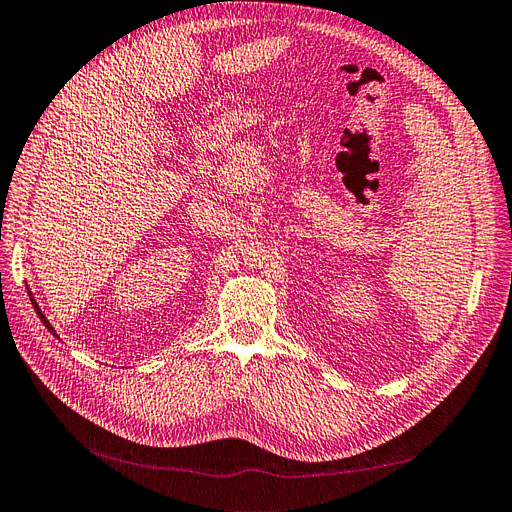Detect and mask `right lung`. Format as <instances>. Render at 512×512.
I'll use <instances>...</instances> for the list:
<instances>
[{
  "label": "right lung",
  "instance_id": "1",
  "mask_svg": "<svg viewBox=\"0 0 512 512\" xmlns=\"http://www.w3.org/2000/svg\"><path fill=\"white\" fill-rule=\"evenodd\" d=\"M27 292H29V299H32V305H34V309H36V314L40 316L42 324H44V327H46V329H49V331H51V335H55V337H57V331L53 329V324H51L49 320H46V316L42 314V309H40V305L36 303V299H34V294H32V290H29V288H27Z\"/></svg>",
  "mask_w": 512,
  "mask_h": 512
}]
</instances>
